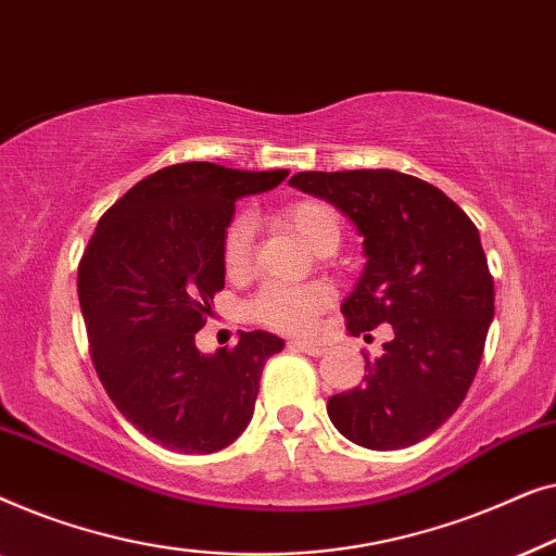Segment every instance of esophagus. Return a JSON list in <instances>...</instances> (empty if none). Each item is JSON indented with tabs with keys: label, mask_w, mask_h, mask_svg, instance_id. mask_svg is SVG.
Listing matches in <instances>:
<instances>
[{
	"label": "esophagus",
	"mask_w": 556,
	"mask_h": 556,
	"mask_svg": "<svg viewBox=\"0 0 556 556\" xmlns=\"http://www.w3.org/2000/svg\"><path fill=\"white\" fill-rule=\"evenodd\" d=\"M288 346H291L293 352H303V354H308V356H324L326 354V346L324 344H314V341L291 339V341H288Z\"/></svg>",
	"instance_id": "obj_1"
}]
</instances>
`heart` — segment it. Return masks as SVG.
Segmentation results:
<instances>
[{"label": "heart", "instance_id": "b5f03b06", "mask_svg": "<svg viewBox=\"0 0 556 556\" xmlns=\"http://www.w3.org/2000/svg\"><path fill=\"white\" fill-rule=\"evenodd\" d=\"M280 223L299 235L316 255H331L341 242V219L331 204L301 200L280 212ZM253 225L248 217H235L223 238V263L230 276H238L250 263ZM329 303L324 286H265L248 303L245 314L253 321L276 331H306Z\"/></svg>", "mask_w": 556, "mask_h": 556}]
</instances>
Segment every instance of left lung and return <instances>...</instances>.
<instances>
[{"label":"left lung","instance_id":"obj_1","mask_svg":"<svg viewBox=\"0 0 556 556\" xmlns=\"http://www.w3.org/2000/svg\"><path fill=\"white\" fill-rule=\"evenodd\" d=\"M364 238L359 283L341 303L346 329L392 326L382 356L326 405L333 428L369 451H400L435 432L466 400L493 318V278L470 217L428 181L394 169L299 172Z\"/></svg>","mask_w":556,"mask_h":556}]
</instances>
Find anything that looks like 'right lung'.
<instances>
[{
    "mask_svg": "<svg viewBox=\"0 0 556 556\" xmlns=\"http://www.w3.org/2000/svg\"><path fill=\"white\" fill-rule=\"evenodd\" d=\"M286 169L242 172L210 162L164 166L98 223L78 268L80 311L98 377L134 428L177 453L223 451L248 428L268 331L202 354L194 333L225 288L223 238L235 202L278 187Z\"/></svg>",
    "mask_w": 556,
    "mask_h": 556,
    "instance_id": "1",
    "label": "right lung"
}]
</instances>
